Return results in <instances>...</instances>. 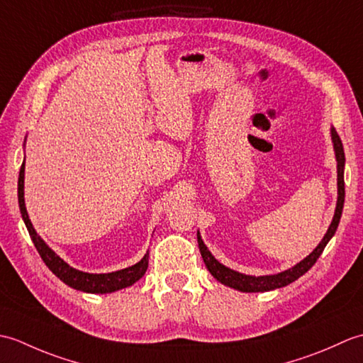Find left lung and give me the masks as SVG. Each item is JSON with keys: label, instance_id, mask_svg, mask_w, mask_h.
Segmentation results:
<instances>
[{"label": "left lung", "instance_id": "obj_1", "mask_svg": "<svg viewBox=\"0 0 363 363\" xmlns=\"http://www.w3.org/2000/svg\"><path fill=\"white\" fill-rule=\"evenodd\" d=\"M330 138H333L335 160H337V206H335L333 221H330V225L328 228V233L325 234V237H323V240L318 243L317 248H315L309 254V256L304 257L301 262H298L296 265H293L291 268L285 269V272H281L277 274H267V276H250V274L238 273V272H235V269H230L226 265L220 264V262L212 256V252L207 250V246L204 245L203 238H201V234H199V230H198L196 237H198L199 252H201L203 260H204L207 269H209V273L218 282H221L223 285H228V287H230V289H235L238 291H245V293L269 291V290L281 289V287H285V285L295 282L298 277L306 274L315 265V262H317V259L321 256L323 250L326 248V245L335 234L338 223H340V218H342L343 204H345V179H343L345 151H343V145H342L340 137H338L337 130L334 128H330Z\"/></svg>", "mask_w": 363, "mask_h": 363}]
</instances>
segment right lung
<instances>
[{"mask_svg":"<svg viewBox=\"0 0 363 363\" xmlns=\"http://www.w3.org/2000/svg\"><path fill=\"white\" fill-rule=\"evenodd\" d=\"M18 206H20L21 218L25 221L28 233L30 235V240H33L38 254H40L45 265L48 267L60 281L67 284L68 287L86 291V293H101L103 295V293H112V291L130 287V285L135 284L146 273V268H148V257H150L148 251H146L143 259L140 262H137V264L133 267L118 269V272L99 273V274L81 272V269H76L68 265L64 259H60L57 254L45 243L43 238L37 234L33 223L29 220V215L25 206V160H23L21 168H20V176H18Z\"/></svg>","mask_w":363,"mask_h":363,"instance_id":"add662e5","label":"right lung"}]
</instances>
